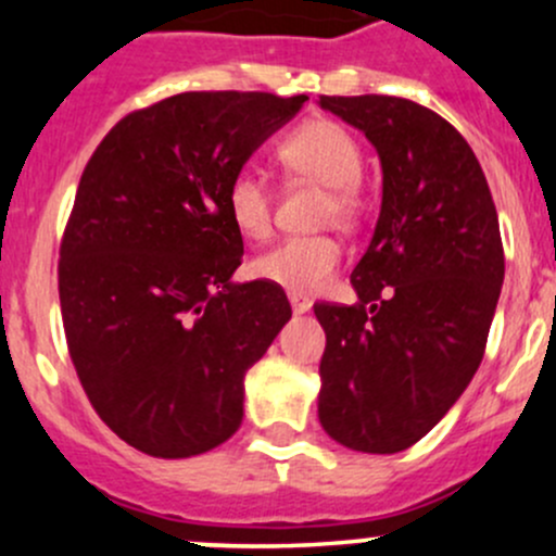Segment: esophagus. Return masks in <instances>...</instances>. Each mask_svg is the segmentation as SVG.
<instances>
[{
  "label": "esophagus",
  "instance_id": "esophagus-1",
  "mask_svg": "<svg viewBox=\"0 0 556 556\" xmlns=\"http://www.w3.org/2000/svg\"><path fill=\"white\" fill-rule=\"evenodd\" d=\"M288 299H290V306H293V312H295V314H304V312H309V309H312V299H309V295L290 293Z\"/></svg>",
  "mask_w": 556,
  "mask_h": 556
}]
</instances>
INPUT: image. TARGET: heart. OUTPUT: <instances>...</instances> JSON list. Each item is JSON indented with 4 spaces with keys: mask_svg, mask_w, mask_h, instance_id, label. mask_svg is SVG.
<instances>
[{
    "mask_svg": "<svg viewBox=\"0 0 556 556\" xmlns=\"http://www.w3.org/2000/svg\"><path fill=\"white\" fill-rule=\"evenodd\" d=\"M282 169L299 179L328 185L323 217L352 220L361 212L363 150L341 123L314 117L301 123L277 144ZM226 212L231 226L244 239H266L271 233V193L261 174L242 169L226 188ZM341 242L330 233L290 237L252 261V274L263 282L279 285L290 293H314L325 288L339 268Z\"/></svg>",
    "mask_w": 556,
    "mask_h": 556,
    "instance_id": "b5f03b06",
    "label": "heart"
}]
</instances>
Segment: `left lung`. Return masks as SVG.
Segmentation results:
<instances>
[{"label": "left lung", "instance_id": "obj_1", "mask_svg": "<svg viewBox=\"0 0 556 556\" xmlns=\"http://www.w3.org/2000/svg\"><path fill=\"white\" fill-rule=\"evenodd\" d=\"M382 161V212L352 271L357 304H314L325 330L319 425L341 446L395 454L473 379L501 299L490 185L450 121L397 97H319Z\"/></svg>", "mask_w": 556, "mask_h": 556}]
</instances>
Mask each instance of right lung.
<instances>
[{"instance_id": "right-lung-1", "label": "right lung", "mask_w": 556, "mask_h": 556, "mask_svg": "<svg viewBox=\"0 0 556 556\" xmlns=\"http://www.w3.org/2000/svg\"><path fill=\"white\" fill-rule=\"evenodd\" d=\"M309 97L188 91L128 112L93 150L61 239L66 346L134 450L177 459L231 439L244 374L290 319L279 285L233 282L226 188Z\"/></svg>"}]
</instances>
